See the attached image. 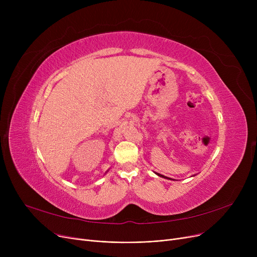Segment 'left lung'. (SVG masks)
<instances>
[{
    "mask_svg": "<svg viewBox=\"0 0 257 257\" xmlns=\"http://www.w3.org/2000/svg\"><path fill=\"white\" fill-rule=\"evenodd\" d=\"M157 175H158V176H160V177H163V178H167V179H170V178H168V177L164 176V175H160V174H158V173H157Z\"/></svg>",
    "mask_w": 257,
    "mask_h": 257,
    "instance_id": "left-lung-1",
    "label": "left lung"
}]
</instances>
